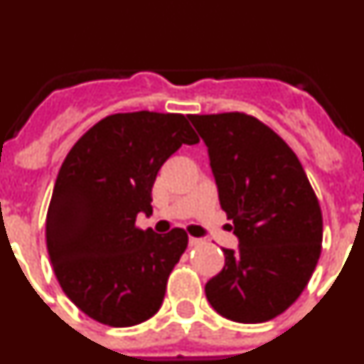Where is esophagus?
<instances>
[{
	"label": "esophagus",
	"instance_id": "esophagus-1",
	"mask_svg": "<svg viewBox=\"0 0 364 364\" xmlns=\"http://www.w3.org/2000/svg\"><path fill=\"white\" fill-rule=\"evenodd\" d=\"M204 242L202 239H197V237H189V246H200Z\"/></svg>",
	"mask_w": 364,
	"mask_h": 364
}]
</instances>
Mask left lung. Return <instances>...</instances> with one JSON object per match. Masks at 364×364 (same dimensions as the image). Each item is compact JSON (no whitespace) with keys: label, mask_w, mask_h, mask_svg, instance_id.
Listing matches in <instances>:
<instances>
[{"label":"left lung","mask_w":364,"mask_h":364,"mask_svg":"<svg viewBox=\"0 0 364 364\" xmlns=\"http://www.w3.org/2000/svg\"><path fill=\"white\" fill-rule=\"evenodd\" d=\"M204 140L237 250L205 284L217 314L266 323L294 304L321 255L323 215L301 162L268 125L244 112L189 114Z\"/></svg>","instance_id":"obj_1"}]
</instances>
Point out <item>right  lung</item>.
Instances as JSON below:
<instances>
[{
  "mask_svg": "<svg viewBox=\"0 0 364 364\" xmlns=\"http://www.w3.org/2000/svg\"><path fill=\"white\" fill-rule=\"evenodd\" d=\"M184 144H198L184 114L120 112L92 125L63 160L47 211V250L62 290L91 319L134 326L162 306L188 233L134 224L138 213H153L156 173Z\"/></svg>",
  "mask_w": 364,
  "mask_h": 364,
  "instance_id": "add662e5",
  "label": "right lung"
}]
</instances>
